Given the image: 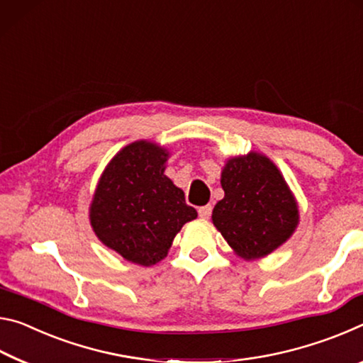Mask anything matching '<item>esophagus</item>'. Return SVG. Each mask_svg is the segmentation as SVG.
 <instances>
[{"mask_svg":"<svg viewBox=\"0 0 363 363\" xmlns=\"http://www.w3.org/2000/svg\"><path fill=\"white\" fill-rule=\"evenodd\" d=\"M198 213H199L201 218H209V217L212 216V206H203V207H199Z\"/></svg>","mask_w":363,"mask_h":363,"instance_id":"34e87169","label":"esophagus"}]
</instances>
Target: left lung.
I'll return each mask as SVG.
<instances>
[{
    "instance_id": "left-lung-1",
    "label": "left lung",
    "mask_w": 363,
    "mask_h": 363,
    "mask_svg": "<svg viewBox=\"0 0 363 363\" xmlns=\"http://www.w3.org/2000/svg\"><path fill=\"white\" fill-rule=\"evenodd\" d=\"M225 198L212 222L245 259L264 257L283 245L298 225V206L270 159L257 154L230 159L222 172Z\"/></svg>"
}]
</instances>
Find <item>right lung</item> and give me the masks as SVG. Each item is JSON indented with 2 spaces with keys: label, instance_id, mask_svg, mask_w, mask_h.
<instances>
[{
  "label": "right lung",
  "instance_id": "obj_1",
  "mask_svg": "<svg viewBox=\"0 0 363 363\" xmlns=\"http://www.w3.org/2000/svg\"><path fill=\"white\" fill-rule=\"evenodd\" d=\"M165 160L167 152L151 143L123 147L101 177L90 209L99 240L145 267L162 260L183 225L198 217L164 175Z\"/></svg>",
  "mask_w": 363,
  "mask_h": 363
}]
</instances>
